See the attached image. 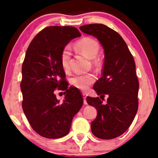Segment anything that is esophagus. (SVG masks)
I'll return each mask as SVG.
<instances>
[{
    "label": "esophagus",
    "mask_w": 158,
    "mask_h": 158,
    "mask_svg": "<svg viewBox=\"0 0 158 158\" xmlns=\"http://www.w3.org/2000/svg\"><path fill=\"white\" fill-rule=\"evenodd\" d=\"M86 95L85 94H83V98H84V105H87V102H86Z\"/></svg>",
    "instance_id": "34e87169"
}]
</instances>
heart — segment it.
Masks as SVG:
<instances>
[{"label":"heart","instance_id":"obj_1","mask_svg":"<svg viewBox=\"0 0 158 158\" xmlns=\"http://www.w3.org/2000/svg\"><path fill=\"white\" fill-rule=\"evenodd\" d=\"M76 49L81 53L89 58H93V63H98L99 60L96 58V56L100 49L99 42L94 38L90 37H82L75 43ZM60 64L65 72L70 69L71 53L69 47L66 46L61 51L60 56ZM95 77L93 74H85L81 75H75L70 79V84L74 87L81 91H86L89 87L94 83Z\"/></svg>","mask_w":158,"mask_h":158}]
</instances>
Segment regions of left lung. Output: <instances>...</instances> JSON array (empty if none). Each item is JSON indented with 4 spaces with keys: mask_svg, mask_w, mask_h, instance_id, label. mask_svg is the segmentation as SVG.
I'll return each instance as SVG.
<instances>
[{
    "mask_svg": "<svg viewBox=\"0 0 158 158\" xmlns=\"http://www.w3.org/2000/svg\"><path fill=\"white\" fill-rule=\"evenodd\" d=\"M85 34L95 37L105 51L102 76L93 89L100 98L88 96L89 105L97 109V117L91 123V131L96 137L111 139L119 137L132 124L138 109L139 84L135 63L126 43L115 31L101 23L80 26Z\"/></svg>",
    "mask_w": 158,
    "mask_h": 158,
    "instance_id": "left-lung-1",
    "label": "left lung"
}]
</instances>
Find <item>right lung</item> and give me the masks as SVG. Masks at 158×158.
Here are the masks:
<instances>
[{
	"label": "right lung",
	"mask_w": 158,
	"mask_h": 158,
	"mask_svg": "<svg viewBox=\"0 0 158 158\" xmlns=\"http://www.w3.org/2000/svg\"><path fill=\"white\" fill-rule=\"evenodd\" d=\"M81 36L73 26H49L34 37L22 64V108L31 126L38 135L57 139L68 135L72 121L84 102L81 93L68 88L60 64L61 51L69 42ZM56 89L65 91L60 103Z\"/></svg>",
	"instance_id": "obj_1"
}]
</instances>
